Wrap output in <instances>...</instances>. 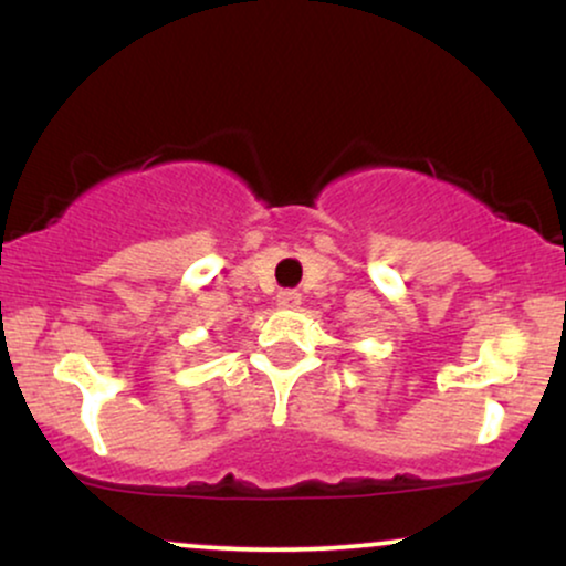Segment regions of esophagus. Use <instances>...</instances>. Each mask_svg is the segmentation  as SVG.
I'll list each match as a JSON object with an SVG mask.
<instances>
[{"mask_svg": "<svg viewBox=\"0 0 566 566\" xmlns=\"http://www.w3.org/2000/svg\"><path fill=\"white\" fill-rule=\"evenodd\" d=\"M276 303L282 305V308H297V305H301V292H297V290H282L276 295Z\"/></svg>", "mask_w": 566, "mask_h": 566, "instance_id": "1", "label": "esophagus"}]
</instances>
